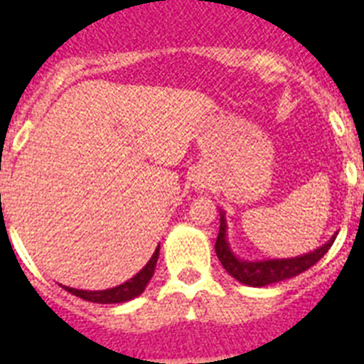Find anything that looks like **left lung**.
<instances>
[{"instance_id":"obj_1","label":"left lung","mask_w":364,"mask_h":364,"mask_svg":"<svg viewBox=\"0 0 364 364\" xmlns=\"http://www.w3.org/2000/svg\"><path fill=\"white\" fill-rule=\"evenodd\" d=\"M218 211H220V230H218L217 242H215V252H217L218 260L231 277L246 286H253V288H262V286L273 284V282L286 281V279H291L299 273L306 272L308 268H311L315 262H319L326 255L337 237V233L332 235V239L328 242H324L314 252L304 253V255L290 257V259L246 260L235 255V252L231 250L230 240H228L226 213L222 210Z\"/></svg>"}]
</instances>
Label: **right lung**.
Wrapping results in <instances>:
<instances>
[{
  "mask_svg": "<svg viewBox=\"0 0 364 364\" xmlns=\"http://www.w3.org/2000/svg\"><path fill=\"white\" fill-rule=\"evenodd\" d=\"M160 246L154 250L153 257L149 259L146 266H144L140 272L131 277L129 281H125L124 284L114 286V288H109V290H100V291H87V290H76V288H69V286H63V290H67L69 294L76 295V297L83 299V301L89 302H98V304H117V302H127L131 299L138 297L146 290L147 282L153 277L154 268H156V260H159Z\"/></svg>",
  "mask_w": 364,
  "mask_h": 364,
  "instance_id": "1",
  "label": "right lung"
}]
</instances>
